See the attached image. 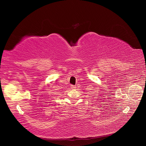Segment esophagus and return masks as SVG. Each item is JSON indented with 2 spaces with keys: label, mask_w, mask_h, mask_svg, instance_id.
Here are the masks:
<instances>
[{
  "label": "esophagus",
  "mask_w": 146,
  "mask_h": 146,
  "mask_svg": "<svg viewBox=\"0 0 146 146\" xmlns=\"http://www.w3.org/2000/svg\"><path fill=\"white\" fill-rule=\"evenodd\" d=\"M70 88H71V89H76V86L74 85H70Z\"/></svg>",
  "instance_id": "1"
}]
</instances>
